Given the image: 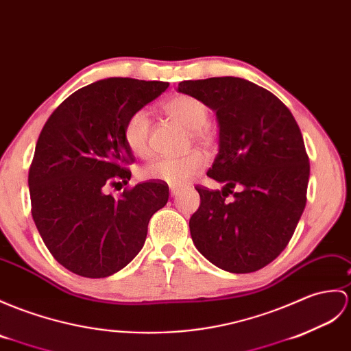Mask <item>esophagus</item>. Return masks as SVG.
Listing matches in <instances>:
<instances>
[{"instance_id":"obj_1","label":"esophagus","mask_w":351,"mask_h":351,"mask_svg":"<svg viewBox=\"0 0 351 351\" xmlns=\"http://www.w3.org/2000/svg\"><path fill=\"white\" fill-rule=\"evenodd\" d=\"M179 191H181V190H179L178 186H170V195H172V197H176Z\"/></svg>"}]
</instances>
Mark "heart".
I'll return each instance as SVG.
<instances>
[{
	"label": "heart",
	"instance_id": "obj_1",
	"mask_svg": "<svg viewBox=\"0 0 351 351\" xmlns=\"http://www.w3.org/2000/svg\"><path fill=\"white\" fill-rule=\"evenodd\" d=\"M161 109L169 118L190 130V136L194 142L203 146L213 143L214 133L208 124L209 108L205 101L194 95L178 94L162 101ZM122 134H124L127 148L132 151L133 156L138 158H148L151 156V121L148 113L143 110L132 113L125 121ZM203 166H205V157L200 152L193 151L184 157L154 160L143 167L142 175L146 179H156L160 182L179 186L197 176Z\"/></svg>",
	"mask_w": 351,
	"mask_h": 351
}]
</instances>
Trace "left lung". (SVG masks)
Segmentation results:
<instances>
[{
  "mask_svg": "<svg viewBox=\"0 0 351 351\" xmlns=\"http://www.w3.org/2000/svg\"><path fill=\"white\" fill-rule=\"evenodd\" d=\"M178 91L205 101L219 127L218 156L208 176L224 186L195 189L194 245L227 272H256L287 247L305 209L309 160L302 133L287 106L250 80H184ZM229 193L232 202L225 200Z\"/></svg>",
  "mask_w": 351,
  "mask_h": 351,
  "instance_id": "8db88e82",
  "label": "left lung"
}]
</instances>
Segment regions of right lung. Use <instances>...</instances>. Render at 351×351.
Segmentation results:
<instances>
[{
	"label": "right lung",
	"mask_w": 351,
	"mask_h": 351,
	"mask_svg": "<svg viewBox=\"0 0 351 351\" xmlns=\"http://www.w3.org/2000/svg\"><path fill=\"white\" fill-rule=\"evenodd\" d=\"M167 86L103 79L73 93L46 121L28 173L31 214L47 250L70 272L104 278L121 271L167 203L169 186L161 182L137 184L117 197L108 193L132 178L125 121Z\"/></svg>",
	"instance_id": "right-lung-1"
}]
</instances>
